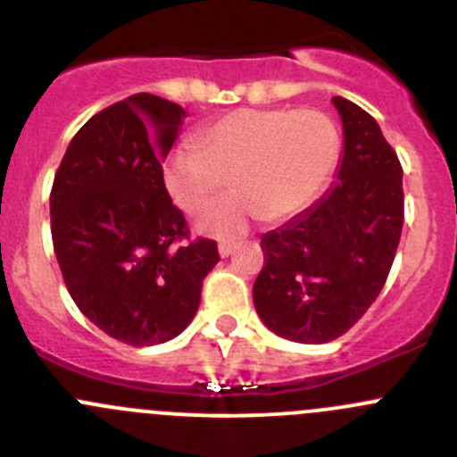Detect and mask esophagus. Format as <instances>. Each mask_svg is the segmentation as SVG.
I'll return each mask as SVG.
<instances>
[{
    "instance_id": "esophagus-1",
    "label": "esophagus",
    "mask_w": 457,
    "mask_h": 457,
    "mask_svg": "<svg viewBox=\"0 0 457 457\" xmlns=\"http://www.w3.org/2000/svg\"><path fill=\"white\" fill-rule=\"evenodd\" d=\"M237 247H238V243L223 241V243H219V254L223 258H228V256L234 254V250H237Z\"/></svg>"
}]
</instances>
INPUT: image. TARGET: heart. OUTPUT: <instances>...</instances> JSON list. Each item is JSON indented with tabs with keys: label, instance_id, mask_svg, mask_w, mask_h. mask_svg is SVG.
Masks as SVG:
<instances>
[{
	"label": "heart",
	"instance_id": "b5f03b06",
	"mask_svg": "<svg viewBox=\"0 0 457 457\" xmlns=\"http://www.w3.org/2000/svg\"><path fill=\"white\" fill-rule=\"evenodd\" d=\"M165 161V187L190 214L210 210L228 192L241 196L203 219L214 234H237L252 216L278 223L312 205L334 174L340 132L318 108L237 110Z\"/></svg>",
	"mask_w": 457,
	"mask_h": 457
}]
</instances>
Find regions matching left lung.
<instances>
[{"instance_id":"8db88e82","label":"left lung","mask_w":457,"mask_h":457,"mask_svg":"<svg viewBox=\"0 0 457 457\" xmlns=\"http://www.w3.org/2000/svg\"><path fill=\"white\" fill-rule=\"evenodd\" d=\"M345 128L338 181L316 205L262 234L254 307L274 334L329 343L376 301L404 220L403 165L376 119L334 96Z\"/></svg>"}]
</instances>
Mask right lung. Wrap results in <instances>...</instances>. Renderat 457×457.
Listing matches in <instances>:
<instances>
[{
  "mask_svg": "<svg viewBox=\"0 0 457 457\" xmlns=\"http://www.w3.org/2000/svg\"><path fill=\"white\" fill-rule=\"evenodd\" d=\"M183 108L139 92L87 119L72 137L50 192V232L63 283L87 320L114 340L150 347L181 334L220 261L192 238L172 203L161 159Z\"/></svg>",
  "mask_w": 457,
  "mask_h": 457,
  "instance_id": "obj_1",
  "label": "right lung"
}]
</instances>
